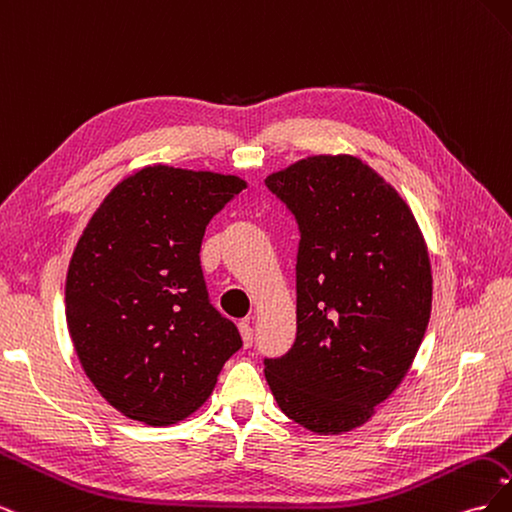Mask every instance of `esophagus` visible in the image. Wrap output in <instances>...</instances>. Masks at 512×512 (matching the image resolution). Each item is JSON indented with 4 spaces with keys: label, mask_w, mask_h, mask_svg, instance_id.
Listing matches in <instances>:
<instances>
[{
    "label": "esophagus",
    "mask_w": 512,
    "mask_h": 512,
    "mask_svg": "<svg viewBox=\"0 0 512 512\" xmlns=\"http://www.w3.org/2000/svg\"><path fill=\"white\" fill-rule=\"evenodd\" d=\"M239 331H241V337H243V344H245V346H252V339H254L252 324L247 322V320H241V322H239Z\"/></svg>",
    "instance_id": "obj_1"
}]
</instances>
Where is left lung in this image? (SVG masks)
<instances>
[{
	"mask_svg": "<svg viewBox=\"0 0 512 512\" xmlns=\"http://www.w3.org/2000/svg\"><path fill=\"white\" fill-rule=\"evenodd\" d=\"M299 226L297 339L265 376L314 433L361 427L408 374L431 314L427 245L406 200L354 156L265 179Z\"/></svg>",
	"mask_w": 512,
	"mask_h": 512,
	"instance_id": "obj_1",
	"label": "left lung"
}]
</instances>
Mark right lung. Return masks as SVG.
Here are the masks:
<instances>
[{
	"instance_id": "obj_1",
	"label": "right lung",
	"mask_w": 512,
	"mask_h": 512,
	"mask_svg": "<svg viewBox=\"0 0 512 512\" xmlns=\"http://www.w3.org/2000/svg\"><path fill=\"white\" fill-rule=\"evenodd\" d=\"M245 190L235 175L145 166L111 190L74 247L66 320L100 395L132 421H183L243 342L209 301L200 245Z\"/></svg>"
}]
</instances>
